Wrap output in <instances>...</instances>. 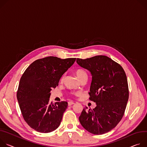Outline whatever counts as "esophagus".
Returning <instances> with one entry per match:
<instances>
[{
    "instance_id": "esophagus-1",
    "label": "esophagus",
    "mask_w": 147,
    "mask_h": 147,
    "mask_svg": "<svg viewBox=\"0 0 147 147\" xmlns=\"http://www.w3.org/2000/svg\"><path fill=\"white\" fill-rule=\"evenodd\" d=\"M74 102H72V101H69V102H68V106H71V105H74Z\"/></svg>"
}]
</instances>
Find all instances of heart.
<instances>
[{
	"label": "heart",
	"instance_id": "b5f03b06",
	"mask_svg": "<svg viewBox=\"0 0 147 147\" xmlns=\"http://www.w3.org/2000/svg\"><path fill=\"white\" fill-rule=\"evenodd\" d=\"M75 74L76 75L77 77L78 78V79L80 80L82 79H83L85 77H88V75L87 73L86 72V71L82 69H78L75 71ZM65 79V76L62 75L61 78V82H63ZM79 93L78 92L76 93H72V95H78Z\"/></svg>",
	"mask_w": 147,
	"mask_h": 147
}]
</instances>
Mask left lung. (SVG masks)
Wrapping results in <instances>:
<instances>
[{"mask_svg":"<svg viewBox=\"0 0 147 147\" xmlns=\"http://www.w3.org/2000/svg\"><path fill=\"white\" fill-rule=\"evenodd\" d=\"M76 62L92 74L89 99L96 103L94 109H83L79 121L92 134H105L124 116L129 96L127 76L121 65L107 56L77 58Z\"/></svg>","mask_w":147,"mask_h":147,"instance_id":"1","label":"left lung"}]
</instances>
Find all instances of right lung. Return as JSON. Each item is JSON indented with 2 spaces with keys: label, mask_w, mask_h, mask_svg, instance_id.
I'll list each match as a JSON object with an SVG mask.
<instances>
[{
  "label": "right lung",
  "mask_w": 147,
  "mask_h": 147,
  "mask_svg": "<svg viewBox=\"0 0 147 147\" xmlns=\"http://www.w3.org/2000/svg\"><path fill=\"white\" fill-rule=\"evenodd\" d=\"M75 58L47 57L31 63L22 76L17 99L23 119L36 131L48 133L56 129L68 102L50 103V91L62 75L74 64Z\"/></svg>",
  "instance_id": "add662e5"
}]
</instances>
